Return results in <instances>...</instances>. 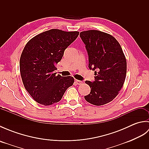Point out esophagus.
<instances>
[{
  "instance_id": "34e87169",
  "label": "esophagus",
  "mask_w": 149,
  "mask_h": 149,
  "mask_svg": "<svg viewBox=\"0 0 149 149\" xmlns=\"http://www.w3.org/2000/svg\"><path fill=\"white\" fill-rule=\"evenodd\" d=\"M75 83L78 85H81L82 83H83V82L81 81H79V80H75Z\"/></svg>"
}]
</instances>
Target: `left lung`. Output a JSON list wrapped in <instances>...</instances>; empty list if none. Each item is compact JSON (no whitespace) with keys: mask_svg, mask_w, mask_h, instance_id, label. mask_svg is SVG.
<instances>
[{"mask_svg":"<svg viewBox=\"0 0 149 149\" xmlns=\"http://www.w3.org/2000/svg\"><path fill=\"white\" fill-rule=\"evenodd\" d=\"M88 55V67L95 71V81H85L91 88L84 96L87 102L102 106L113 100L125 79L127 61L122 47L115 38L97 30L80 33Z\"/></svg>","mask_w":149,"mask_h":149,"instance_id":"left-lung-1","label":"left lung"}]
</instances>
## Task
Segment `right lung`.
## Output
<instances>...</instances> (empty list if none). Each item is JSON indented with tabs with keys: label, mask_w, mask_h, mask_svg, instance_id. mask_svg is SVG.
<instances>
[{
	"label": "right lung",
	"mask_w": 149,
	"mask_h": 149,
	"mask_svg": "<svg viewBox=\"0 0 149 149\" xmlns=\"http://www.w3.org/2000/svg\"><path fill=\"white\" fill-rule=\"evenodd\" d=\"M79 32L50 29L38 34L25 46L20 59V70L26 90L40 104L50 106L61 100L74 83L71 76L56 73V64Z\"/></svg>",
	"instance_id": "right-lung-1"
}]
</instances>
